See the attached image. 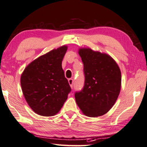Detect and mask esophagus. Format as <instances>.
<instances>
[{
  "mask_svg": "<svg viewBox=\"0 0 147 147\" xmlns=\"http://www.w3.org/2000/svg\"><path fill=\"white\" fill-rule=\"evenodd\" d=\"M68 82H69V86H71V88H73V87H74V79L69 78V80H68Z\"/></svg>",
  "mask_w": 147,
  "mask_h": 147,
  "instance_id": "1",
  "label": "esophagus"
}]
</instances>
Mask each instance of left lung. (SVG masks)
<instances>
[{
  "label": "left lung",
  "instance_id": "8db88e82",
  "mask_svg": "<svg viewBox=\"0 0 147 147\" xmlns=\"http://www.w3.org/2000/svg\"><path fill=\"white\" fill-rule=\"evenodd\" d=\"M84 64V86L76 91L79 107L89 117H98L111 109L119 94L121 74L114 59L107 54L89 48L80 49Z\"/></svg>",
  "mask_w": 147,
  "mask_h": 147
}]
</instances>
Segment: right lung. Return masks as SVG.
<instances>
[{
    "label": "right lung",
    "instance_id": "obj_1",
    "mask_svg": "<svg viewBox=\"0 0 147 147\" xmlns=\"http://www.w3.org/2000/svg\"><path fill=\"white\" fill-rule=\"evenodd\" d=\"M67 46L36 59L25 68L20 79L22 92L31 109L42 116L58 113L71 89L65 78L61 61Z\"/></svg>",
    "mask_w": 147,
    "mask_h": 147
}]
</instances>
